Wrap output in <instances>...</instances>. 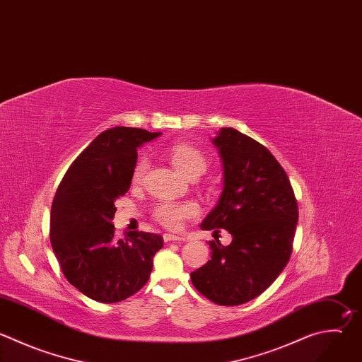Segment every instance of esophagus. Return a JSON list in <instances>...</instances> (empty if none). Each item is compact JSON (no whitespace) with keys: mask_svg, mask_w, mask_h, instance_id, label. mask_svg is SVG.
Masks as SVG:
<instances>
[{"mask_svg":"<svg viewBox=\"0 0 362 362\" xmlns=\"http://www.w3.org/2000/svg\"><path fill=\"white\" fill-rule=\"evenodd\" d=\"M163 240H165V243H169V242H173V243L185 242L183 237H179V235H175V234H169V233L163 234Z\"/></svg>","mask_w":362,"mask_h":362,"instance_id":"34e87169","label":"esophagus"}]
</instances>
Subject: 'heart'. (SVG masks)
Instances as JSON below:
<instances>
[{"instance_id": "heart-1", "label": "heart", "mask_w": 362, "mask_h": 362, "mask_svg": "<svg viewBox=\"0 0 362 362\" xmlns=\"http://www.w3.org/2000/svg\"><path fill=\"white\" fill-rule=\"evenodd\" d=\"M168 156L170 163L185 176L197 177L203 175L207 169V160L204 155L194 146L187 144H173L168 149ZM148 168V160L145 156H141L132 169V182L141 183ZM199 214V206L194 202L185 200H163L158 203L153 210V218L166 228L177 230L189 218H193Z\"/></svg>"}]
</instances>
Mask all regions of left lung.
<instances>
[{"instance_id": "obj_1", "label": "left lung", "mask_w": 362, "mask_h": 362, "mask_svg": "<svg viewBox=\"0 0 362 362\" xmlns=\"http://www.w3.org/2000/svg\"><path fill=\"white\" fill-rule=\"evenodd\" d=\"M213 144L223 160L224 187L203 230H227L233 240L209 242L211 260L190 273L196 290L218 305L245 304L287 266L298 206L287 173L272 152L233 128H221Z\"/></svg>"}]
</instances>
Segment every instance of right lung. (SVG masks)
Returning a JSON list of instances; mask_svg holds the SVG:
<instances>
[{"label": "right lung", "instance_id": "1", "mask_svg": "<svg viewBox=\"0 0 362 362\" xmlns=\"http://www.w3.org/2000/svg\"><path fill=\"white\" fill-rule=\"evenodd\" d=\"M160 132L116 127L98 135L64 175L51 207L49 238L65 279L86 297L119 303L149 280L159 234L129 231L117 238L110 220L127 194L136 148Z\"/></svg>", "mask_w": 362, "mask_h": 362}]
</instances>
